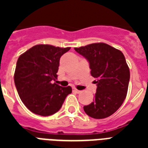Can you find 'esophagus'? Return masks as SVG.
Instances as JSON below:
<instances>
[{
    "mask_svg": "<svg viewBox=\"0 0 148 148\" xmlns=\"http://www.w3.org/2000/svg\"><path fill=\"white\" fill-rule=\"evenodd\" d=\"M73 90H74V92L77 93V94H79V93H81V90H77V89H76V88H74V89H73Z\"/></svg>",
    "mask_w": 148,
    "mask_h": 148,
    "instance_id": "34e87169",
    "label": "esophagus"
}]
</instances>
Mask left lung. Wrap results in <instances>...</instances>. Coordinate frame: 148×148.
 <instances>
[{
    "label": "left lung",
    "instance_id": "8db88e82",
    "mask_svg": "<svg viewBox=\"0 0 148 148\" xmlns=\"http://www.w3.org/2000/svg\"><path fill=\"white\" fill-rule=\"evenodd\" d=\"M74 50L89 62L97 90L92 103L84 106L88 116L103 119L112 115L127 96L130 70L121 51L104 43H95Z\"/></svg>",
    "mask_w": 148,
    "mask_h": 148
}]
</instances>
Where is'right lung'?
Returning <instances> with one entry per match:
<instances>
[{
	"instance_id": "1",
	"label": "right lung",
	"mask_w": 148,
	"mask_h": 148,
	"mask_svg": "<svg viewBox=\"0 0 148 148\" xmlns=\"http://www.w3.org/2000/svg\"><path fill=\"white\" fill-rule=\"evenodd\" d=\"M71 47L38 45L20 56L14 84L20 98L31 112L50 116L58 112L71 88L52 83L57 78L60 57Z\"/></svg>"
}]
</instances>
